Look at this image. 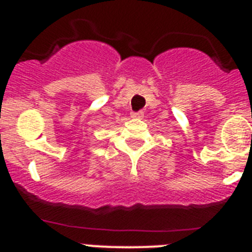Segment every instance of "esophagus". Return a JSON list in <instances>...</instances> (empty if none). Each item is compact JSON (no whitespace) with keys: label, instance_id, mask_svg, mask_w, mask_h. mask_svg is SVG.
<instances>
[{"label":"esophagus","instance_id":"esophagus-1","mask_svg":"<svg viewBox=\"0 0 252 252\" xmlns=\"http://www.w3.org/2000/svg\"><path fill=\"white\" fill-rule=\"evenodd\" d=\"M131 117H134V118H141V117H144V113H142L141 111L133 112V113H131Z\"/></svg>","mask_w":252,"mask_h":252}]
</instances>
